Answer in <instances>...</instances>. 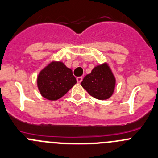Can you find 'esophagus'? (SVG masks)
Returning <instances> with one entry per match:
<instances>
[{
    "label": "esophagus",
    "mask_w": 158,
    "mask_h": 158,
    "mask_svg": "<svg viewBox=\"0 0 158 158\" xmlns=\"http://www.w3.org/2000/svg\"><path fill=\"white\" fill-rule=\"evenodd\" d=\"M76 80H77V82L80 83V82L82 81V76H79V77H77V78H76Z\"/></svg>",
    "instance_id": "obj_1"
}]
</instances>
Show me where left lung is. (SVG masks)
I'll return each mask as SVG.
<instances>
[{
  "label": "left lung",
  "mask_w": 158,
  "mask_h": 158,
  "mask_svg": "<svg viewBox=\"0 0 158 158\" xmlns=\"http://www.w3.org/2000/svg\"><path fill=\"white\" fill-rule=\"evenodd\" d=\"M115 85L116 79L106 63L96 65L81 82L90 96L100 100L109 99L113 95Z\"/></svg>",
  "instance_id": "1"
}]
</instances>
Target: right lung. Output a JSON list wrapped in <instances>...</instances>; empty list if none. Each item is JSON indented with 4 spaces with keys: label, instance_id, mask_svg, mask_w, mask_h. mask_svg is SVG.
Segmentation results:
<instances>
[{
    "label": "right lung",
    "instance_id": "right-lung-1",
    "mask_svg": "<svg viewBox=\"0 0 158 158\" xmlns=\"http://www.w3.org/2000/svg\"><path fill=\"white\" fill-rule=\"evenodd\" d=\"M76 83L72 69L62 62H50L39 73L37 79L41 95L52 101L62 97Z\"/></svg>",
    "mask_w": 158,
    "mask_h": 158
}]
</instances>
